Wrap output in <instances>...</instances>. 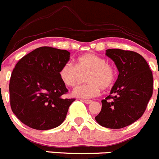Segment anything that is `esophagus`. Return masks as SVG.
Returning a JSON list of instances; mask_svg holds the SVG:
<instances>
[{
	"mask_svg": "<svg viewBox=\"0 0 159 159\" xmlns=\"http://www.w3.org/2000/svg\"><path fill=\"white\" fill-rule=\"evenodd\" d=\"M83 102H84L85 103H86V104H89V103H92V100H83Z\"/></svg>",
	"mask_w": 159,
	"mask_h": 159,
	"instance_id": "esophagus-1",
	"label": "esophagus"
}]
</instances>
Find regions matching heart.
Listing matches in <instances>:
<instances>
[{
    "label": "heart",
    "instance_id": "obj_1",
    "mask_svg": "<svg viewBox=\"0 0 159 159\" xmlns=\"http://www.w3.org/2000/svg\"><path fill=\"white\" fill-rule=\"evenodd\" d=\"M80 73L86 76L88 83L80 85L73 91L74 97L90 99L98 96L100 89L111 87L115 81V70L107 63L105 59L93 53L80 56L75 62V66L70 62L65 63L59 70V77L67 86L73 87L79 80Z\"/></svg>",
    "mask_w": 159,
    "mask_h": 159
}]
</instances>
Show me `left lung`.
<instances>
[{
    "instance_id": "1",
    "label": "left lung",
    "mask_w": 159,
    "mask_h": 159,
    "mask_svg": "<svg viewBox=\"0 0 159 159\" xmlns=\"http://www.w3.org/2000/svg\"><path fill=\"white\" fill-rule=\"evenodd\" d=\"M106 56L119 75L95 119L105 128L120 129L143 115L153 93V76L145 59L135 52L113 48L106 50Z\"/></svg>"
}]
</instances>
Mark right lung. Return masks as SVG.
Here are the masks:
<instances>
[{
	"label": "right lung",
	"mask_w": 159,
	"mask_h": 159,
	"mask_svg": "<svg viewBox=\"0 0 159 159\" xmlns=\"http://www.w3.org/2000/svg\"><path fill=\"white\" fill-rule=\"evenodd\" d=\"M70 52L40 47L21 58L9 84L11 107L23 124L36 130H49L65 120L75 99H64L68 92L59 70L70 60Z\"/></svg>",
	"instance_id": "1"
}]
</instances>
